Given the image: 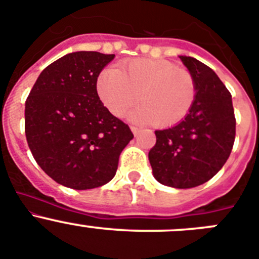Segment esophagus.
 Instances as JSON below:
<instances>
[{"label":"esophagus","mask_w":259,"mask_h":259,"mask_svg":"<svg viewBox=\"0 0 259 259\" xmlns=\"http://www.w3.org/2000/svg\"><path fill=\"white\" fill-rule=\"evenodd\" d=\"M132 132H133V134L135 135V137L139 134V129L137 126H132Z\"/></svg>","instance_id":"obj_1"}]
</instances>
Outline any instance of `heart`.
I'll list each match as a JSON object with an SVG mask.
<instances>
[{
  "label": "heart",
  "mask_w": 259,
  "mask_h": 259,
  "mask_svg": "<svg viewBox=\"0 0 259 259\" xmlns=\"http://www.w3.org/2000/svg\"><path fill=\"white\" fill-rule=\"evenodd\" d=\"M97 94L113 116L121 117L138 99L141 104L130 113L138 122H153L169 127L181 122L191 111L196 97L195 81L190 72L169 62L157 59H133L120 69L108 67L99 73Z\"/></svg>",
  "instance_id": "obj_1"
}]
</instances>
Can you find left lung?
<instances>
[{"label":"left lung","mask_w":259,"mask_h":259,"mask_svg":"<svg viewBox=\"0 0 259 259\" xmlns=\"http://www.w3.org/2000/svg\"><path fill=\"white\" fill-rule=\"evenodd\" d=\"M179 58L195 81V102L179 124L156 130L148 158L161 185L192 188L213 178L226 164L234 147L236 118L231 93L213 69L195 58Z\"/></svg>","instance_id":"obj_1"}]
</instances>
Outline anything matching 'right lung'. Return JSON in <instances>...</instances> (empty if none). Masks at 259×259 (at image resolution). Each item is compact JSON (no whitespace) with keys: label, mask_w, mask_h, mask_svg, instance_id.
Returning a JSON list of instances; mask_svg holds the SVG:
<instances>
[{"label":"right lung","mask_w":259,"mask_h":259,"mask_svg":"<svg viewBox=\"0 0 259 259\" xmlns=\"http://www.w3.org/2000/svg\"><path fill=\"white\" fill-rule=\"evenodd\" d=\"M115 58L76 51L46 67L25 101V137L37 164L59 185L90 190L115 177L118 157L134 138L103 106L95 83Z\"/></svg>","instance_id":"1"}]
</instances>
